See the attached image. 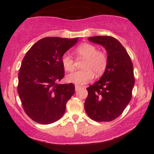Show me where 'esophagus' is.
Segmentation results:
<instances>
[{"label":"esophagus","instance_id":"34e87169","mask_svg":"<svg viewBox=\"0 0 154 154\" xmlns=\"http://www.w3.org/2000/svg\"><path fill=\"white\" fill-rule=\"evenodd\" d=\"M80 88H82V87H80V86H79V85H75V91H77L78 90L80 89Z\"/></svg>","mask_w":154,"mask_h":154}]
</instances>
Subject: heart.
Returning <instances> with one entry per match:
<instances>
[{
    "label": "heart",
    "mask_w": 154,
    "mask_h": 154,
    "mask_svg": "<svg viewBox=\"0 0 154 154\" xmlns=\"http://www.w3.org/2000/svg\"><path fill=\"white\" fill-rule=\"evenodd\" d=\"M76 54L79 57L85 59L82 65L84 70L77 71L66 76L67 82L76 85H85L91 82L94 77V73L100 75L106 69L107 65L106 55L98 51L94 45L82 43L76 48ZM61 63L67 72L75 69V60L69 54H64L61 58Z\"/></svg>",
    "instance_id": "heart-1"
}]
</instances>
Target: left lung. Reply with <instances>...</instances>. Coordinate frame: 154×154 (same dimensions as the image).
I'll list each match as a JSON object with an SVG mask.
<instances>
[{"mask_svg":"<svg viewBox=\"0 0 154 154\" xmlns=\"http://www.w3.org/2000/svg\"><path fill=\"white\" fill-rule=\"evenodd\" d=\"M88 40L105 48L107 65L99 80L87 88L85 109L94 121L110 122L121 115L131 100L133 66L125 48L113 37L94 36Z\"/></svg>","mask_w":154,"mask_h":154,"instance_id":"left-lung-1","label":"left lung"}]
</instances>
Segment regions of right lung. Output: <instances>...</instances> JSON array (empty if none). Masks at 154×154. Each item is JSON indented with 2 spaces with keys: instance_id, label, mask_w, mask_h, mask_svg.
Instances as JSON below:
<instances>
[{
  "instance_id": "obj_1",
  "label": "right lung",
  "mask_w": 154,
  "mask_h": 154,
  "mask_svg": "<svg viewBox=\"0 0 154 154\" xmlns=\"http://www.w3.org/2000/svg\"><path fill=\"white\" fill-rule=\"evenodd\" d=\"M48 37L27 51L19 73L18 93L27 116L39 124L48 125L61 119L67 101L75 93V85L57 83L64 76L62 56L78 41Z\"/></svg>"
}]
</instances>
